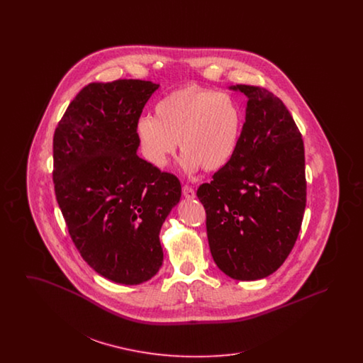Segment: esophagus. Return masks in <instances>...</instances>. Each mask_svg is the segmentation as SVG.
Returning <instances> with one entry per match:
<instances>
[{"label": "esophagus", "mask_w": 363, "mask_h": 363, "mask_svg": "<svg viewBox=\"0 0 363 363\" xmlns=\"http://www.w3.org/2000/svg\"><path fill=\"white\" fill-rule=\"evenodd\" d=\"M182 194H184V197H185V199H188V200H191V199H194V197H196L194 190L191 189V188L188 186V185L182 186Z\"/></svg>", "instance_id": "1"}]
</instances>
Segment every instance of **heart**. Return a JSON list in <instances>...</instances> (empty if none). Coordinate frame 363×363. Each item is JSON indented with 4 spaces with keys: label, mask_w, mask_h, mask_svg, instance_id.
Here are the masks:
<instances>
[{
    "label": "heart",
    "mask_w": 363,
    "mask_h": 363,
    "mask_svg": "<svg viewBox=\"0 0 363 363\" xmlns=\"http://www.w3.org/2000/svg\"><path fill=\"white\" fill-rule=\"evenodd\" d=\"M155 117H140L135 133L144 157L157 169L169 164L177 150L184 152L181 167L194 174L223 169L241 138L242 113L228 95L189 84L156 102Z\"/></svg>",
    "instance_id": "1"
}]
</instances>
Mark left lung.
<instances>
[{"label":"left lung","mask_w":363,"mask_h":363,"mask_svg":"<svg viewBox=\"0 0 363 363\" xmlns=\"http://www.w3.org/2000/svg\"><path fill=\"white\" fill-rule=\"evenodd\" d=\"M246 98L237 151L197 189L211 255L237 280L269 277L298 238L306 207L303 140L284 104L265 88L230 86Z\"/></svg>","instance_id":"left-lung-1"}]
</instances>
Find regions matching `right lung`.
<instances>
[{
    "instance_id": "right-lung-1",
    "label": "right lung",
    "mask_w": 363,
    "mask_h": 363,
    "mask_svg": "<svg viewBox=\"0 0 363 363\" xmlns=\"http://www.w3.org/2000/svg\"><path fill=\"white\" fill-rule=\"evenodd\" d=\"M157 88L132 79L91 83L52 138L54 190L70 238L95 272L120 284L155 277L159 233L181 199L175 175L138 156L135 126Z\"/></svg>"
}]
</instances>
